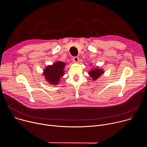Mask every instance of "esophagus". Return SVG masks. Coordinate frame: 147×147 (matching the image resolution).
I'll return each mask as SVG.
<instances>
[{"instance_id":"obj_1","label":"esophagus","mask_w":147,"mask_h":147,"mask_svg":"<svg viewBox=\"0 0 147 147\" xmlns=\"http://www.w3.org/2000/svg\"><path fill=\"white\" fill-rule=\"evenodd\" d=\"M73 61H74V63H78V61H79V59H78V57L77 56L74 57L73 59Z\"/></svg>"}]
</instances>
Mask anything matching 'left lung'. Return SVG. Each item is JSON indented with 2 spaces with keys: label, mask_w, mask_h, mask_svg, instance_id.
Returning <instances> with one entry per match:
<instances>
[{
  "label": "left lung",
  "mask_w": 147,
  "mask_h": 147,
  "mask_svg": "<svg viewBox=\"0 0 147 147\" xmlns=\"http://www.w3.org/2000/svg\"><path fill=\"white\" fill-rule=\"evenodd\" d=\"M102 73H103V71L102 69L100 70L99 69L95 68V69H92V70H91L89 73V74L92 78L93 80H95L98 79Z\"/></svg>",
  "instance_id": "left-lung-1"
}]
</instances>
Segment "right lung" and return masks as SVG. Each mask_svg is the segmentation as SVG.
<instances>
[{
  "mask_svg": "<svg viewBox=\"0 0 147 147\" xmlns=\"http://www.w3.org/2000/svg\"><path fill=\"white\" fill-rule=\"evenodd\" d=\"M65 66V63L57 61L52 66L47 67L44 71V75L46 78V80L51 84H57L60 81V78L64 75Z\"/></svg>",
  "mask_w": 147,
  "mask_h": 147,
  "instance_id": "right-lung-1",
  "label": "right lung"
}]
</instances>
